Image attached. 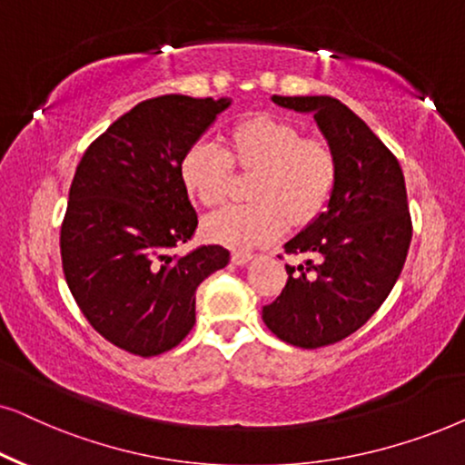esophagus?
<instances>
[{
    "label": "esophagus",
    "instance_id": "1",
    "mask_svg": "<svg viewBox=\"0 0 465 465\" xmlns=\"http://www.w3.org/2000/svg\"><path fill=\"white\" fill-rule=\"evenodd\" d=\"M252 258H254V254H250V252H232V262L234 264H247L252 261Z\"/></svg>",
    "mask_w": 465,
    "mask_h": 465
}]
</instances>
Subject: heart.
I'll use <instances>...</instances> for the list:
<instances>
[{"instance_id": "b5f03b06", "label": "heart", "mask_w": 465, "mask_h": 465, "mask_svg": "<svg viewBox=\"0 0 465 465\" xmlns=\"http://www.w3.org/2000/svg\"><path fill=\"white\" fill-rule=\"evenodd\" d=\"M232 158L258 166L254 203H234L203 220L204 237L231 250H252L286 231L288 218L305 222L327 203L335 181V160L321 138H301L297 125L275 117L241 122L231 136ZM231 155L209 136L196 138L179 162L181 183L194 201L215 204L224 196Z\"/></svg>"}]
</instances>
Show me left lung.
I'll return each mask as SVG.
<instances>
[{
  "mask_svg": "<svg viewBox=\"0 0 465 465\" xmlns=\"http://www.w3.org/2000/svg\"><path fill=\"white\" fill-rule=\"evenodd\" d=\"M271 100L312 114L333 153L335 181L324 209L284 245L307 261L286 264V288L262 307V321L286 343L321 348L363 327L393 291L412 239L406 181L395 155L340 100Z\"/></svg>",
  "mask_w": 465,
  "mask_h": 465,
  "instance_id": "8db88e82",
  "label": "left lung"
}]
</instances>
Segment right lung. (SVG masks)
Here are the masks:
<instances>
[{
    "mask_svg": "<svg viewBox=\"0 0 465 465\" xmlns=\"http://www.w3.org/2000/svg\"><path fill=\"white\" fill-rule=\"evenodd\" d=\"M231 98L144 100L95 138L76 166L62 224V262L83 316L122 351L155 357L196 322V288L231 254L177 252L198 215L179 177L185 149Z\"/></svg>",
    "mask_w": 465,
    "mask_h": 465,
    "instance_id": "add662e5",
    "label": "right lung"
}]
</instances>
